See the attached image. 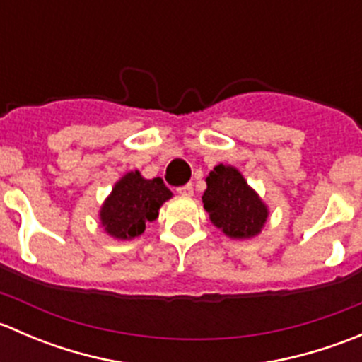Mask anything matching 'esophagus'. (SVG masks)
I'll list each match as a JSON object with an SVG mask.
<instances>
[{
    "label": "esophagus",
    "instance_id": "1",
    "mask_svg": "<svg viewBox=\"0 0 362 362\" xmlns=\"http://www.w3.org/2000/svg\"><path fill=\"white\" fill-rule=\"evenodd\" d=\"M177 192L180 196H192L194 194V189H192V184H185V185H180V187H177Z\"/></svg>",
    "mask_w": 362,
    "mask_h": 362
}]
</instances>
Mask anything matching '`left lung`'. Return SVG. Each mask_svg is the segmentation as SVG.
<instances>
[{
  "label": "left lung",
  "instance_id": "1",
  "mask_svg": "<svg viewBox=\"0 0 362 362\" xmlns=\"http://www.w3.org/2000/svg\"><path fill=\"white\" fill-rule=\"evenodd\" d=\"M210 221L229 238L243 240L259 235L268 218V208L247 185L236 168L218 164L206 177L203 194Z\"/></svg>",
  "mask_w": 362,
  "mask_h": 362
}]
</instances>
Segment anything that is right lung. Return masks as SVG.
I'll use <instances>...</instances> for the list:
<instances>
[{
  "label": "right lung",
  "mask_w": 362,
  "mask_h": 362,
  "mask_svg": "<svg viewBox=\"0 0 362 362\" xmlns=\"http://www.w3.org/2000/svg\"><path fill=\"white\" fill-rule=\"evenodd\" d=\"M163 178L147 180L140 171L124 175L100 211L105 231L117 240H131L145 231V224L158 218L159 208L171 198Z\"/></svg>",
  "instance_id": "add662e5"
}]
</instances>
